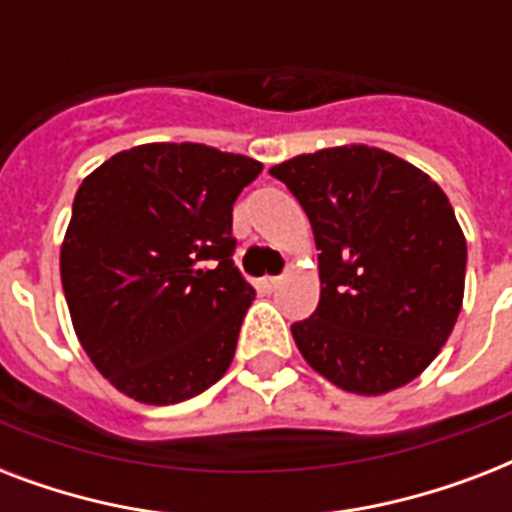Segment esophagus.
Returning a JSON list of instances; mask_svg holds the SVG:
<instances>
[{"instance_id": "obj_1", "label": "esophagus", "mask_w": 512, "mask_h": 512, "mask_svg": "<svg viewBox=\"0 0 512 512\" xmlns=\"http://www.w3.org/2000/svg\"><path fill=\"white\" fill-rule=\"evenodd\" d=\"M279 276H263V279H257V289L260 292H273V289L279 287Z\"/></svg>"}]
</instances>
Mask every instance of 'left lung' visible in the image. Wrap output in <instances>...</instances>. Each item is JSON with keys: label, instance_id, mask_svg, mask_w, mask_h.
I'll list each match as a JSON object with an SVG mask.
<instances>
[{"label": "left lung", "instance_id": "1", "mask_svg": "<svg viewBox=\"0 0 512 512\" xmlns=\"http://www.w3.org/2000/svg\"><path fill=\"white\" fill-rule=\"evenodd\" d=\"M311 220L321 300L292 324L308 364L358 396L412 382L460 316L468 244L446 193L369 146L324 148L271 167Z\"/></svg>", "mask_w": 512, "mask_h": 512}]
</instances>
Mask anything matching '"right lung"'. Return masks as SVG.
Listing matches in <instances>:
<instances>
[{
	"label": "right lung",
	"mask_w": 512,
	"mask_h": 512,
	"mask_svg": "<svg viewBox=\"0 0 512 512\" xmlns=\"http://www.w3.org/2000/svg\"><path fill=\"white\" fill-rule=\"evenodd\" d=\"M263 164L146 143L84 177L60 247L76 337L143 404H177L231 366L255 289L233 265V201Z\"/></svg>",
	"instance_id": "right-lung-1"
}]
</instances>
